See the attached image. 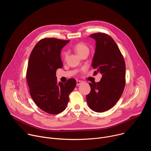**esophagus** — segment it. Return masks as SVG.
<instances>
[{
  "label": "esophagus",
  "instance_id": "34e87169",
  "mask_svg": "<svg viewBox=\"0 0 151 151\" xmlns=\"http://www.w3.org/2000/svg\"><path fill=\"white\" fill-rule=\"evenodd\" d=\"M82 83H83V82H82V81H80V80H77V81H76V85H77V86L81 85V84Z\"/></svg>",
  "mask_w": 151,
  "mask_h": 151
}]
</instances>
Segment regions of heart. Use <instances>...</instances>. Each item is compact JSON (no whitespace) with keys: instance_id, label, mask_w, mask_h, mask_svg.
I'll return each instance as SVG.
<instances>
[{"instance_id":"obj_1","label":"heart","mask_w":151,"mask_h":151,"mask_svg":"<svg viewBox=\"0 0 151 151\" xmlns=\"http://www.w3.org/2000/svg\"><path fill=\"white\" fill-rule=\"evenodd\" d=\"M73 48L75 51L81 56L85 54H88L90 52V48L88 46L83 42H77L73 45ZM61 57L63 58H67L68 55V52L66 50H62L60 53Z\"/></svg>"}]
</instances>
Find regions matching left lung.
<instances>
[{
	"label": "left lung",
	"mask_w": 151,
	"mask_h": 151,
	"mask_svg": "<svg viewBox=\"0 0 151 151\" xmlns=\"http://www.w3.org/2000/svg\"><path fill=\"white\" fill-rule=\"evenodd\" d=\"M96 41L92 67L100 72V82L89 83L90 93L86 96L90 108L96 112L110 109L120 99L125 85V63L113 38L104 33L90 35Z\"/></svg>",
	"instance_id": "left-lung-1"
}]
</instances>
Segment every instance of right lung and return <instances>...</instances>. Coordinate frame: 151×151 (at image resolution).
I'll return each instance as SVG.
<instances>
[{"label": "right lung", "mask_w": 151, "mask_h": 151, "mask_svg": "<svg viewBox=\"0 0 151 151\" xmlns=\"http://www.w3.org/2000/svg\"><path fill=\"white\" fill-rule=\"evenodd\" d=\"M69 41L54 37L42 39L29 60L26 78L30 96L40 109L52 115L66 109L69 94L76 85L73 78L57 83L55 76L57 70L63 67L61 50Z\"/></svg>", "instance_id": "add662e5"}]
</instances>
